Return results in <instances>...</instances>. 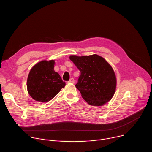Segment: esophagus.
Wrapping results in <instances>:
<instances>
[{
	"label": "esophagus",
	"instance_id": "obj_1",
	"mask_svg": "<svg viewBox=\"0 0 152 152\" xmlns=\"http://www.w3.org/2000/svg\"><path fill=\"white\" fill-rule=\"evenodd\" d=\"M68 83H75V79L73 78H71L69 81L68 82Z\"/></svg>",
	"mask_w": 152,
	"mask_h": 152
}]
</instances>
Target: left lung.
<instances>
[{
  "label": "left lung",
  "mask_w": 152,
  "mask_h": 152,
  "mask_svg": "<svg viewBox=\"0 0 152 152\" xmlns=\"http://www.w3.org/2000/svg\"><path fill=\"white\" fill-rule=\"evenodd\" d=\"M69 58L80 72L75 86L82 98L91 106H102L110 101L117 85L115 72L111 65L96 54L70 55Z\"/></svg>",
  "instance_id": "left-lung-1"
}]
</instances>
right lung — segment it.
<instances>
[{
    "label": "right lung",
    "instance_id": "1",
    "mask_svg": "<svg viewBox=\"0 0 152 152\" xmlns=\"http://www.w3.org/2000/svg\"><path fill=\"white\" fill-rule=\"evenodd\" d=\"M55 60H43L32 67L27 80V90L31 97L45 103L51 100L66 85L54 70Z\"/></svg>",
    "mask_w": 152,
    "mask_h": 152
}]
</instances>
